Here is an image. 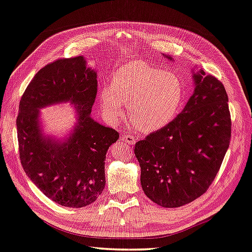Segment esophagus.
<instances>
[{
  "label": "esophagus",
  "mask_w": 252,
  "mask_h": 252,
  "mask_svg": "<svg viewBox=\"0 0 252 252\" xmlns=\"http://www.w3.org/2000/svg\"><path fill=\"white\" fill-rule=\"evenodd\" d=\"M122 141L127 143V144H129V145L135 144V142H136L135 141V137L133 136V135H123L122 136Z\"/></svg>",
  "instance_id": "34e87169"
}]
</instances>
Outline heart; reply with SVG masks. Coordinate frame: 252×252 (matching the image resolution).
<instances>
[{
    "mask_svg": "<svg viewBox=\"0 0 252 252\" xmlns=\"http://www.w3.org/2000/svg\"><path fill=\"white\" fill-rule=\"evenodd\" d=\"M184 99V85L171 72L135 61L125 64L113 75L110 86L100 91V106L110 121L123 115L129 102L131 120L141 132H154L174 120Z\"/></svg>",
    "mask_w": 252,
    "mask_h": 252,
    "instance_id": "heart-1",
    "label": "heart"
}]
</instances>
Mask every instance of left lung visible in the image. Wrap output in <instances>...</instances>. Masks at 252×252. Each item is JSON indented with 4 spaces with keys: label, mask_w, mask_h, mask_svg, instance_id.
Returning <instances> with one entry per match:
<instances>
[{
    "label": "left lung",
    "mask_w": 252,
    "mask_h": 252,
    "mask_svg": "<svg viewBox=\"0 0 252 252\" xmlns=\"http://www.w3.org/2000/svg\"><path fill=\"white\" fill-rule=\"evenodd\" d=\"M193 81L194 92L184 110L134 147L143 191L164 208H178L203 194L229 146L231 120L224 85L203 70L193 73Z\"/></svg>",
    "instance_id": "obj_1"
}]
</instances>
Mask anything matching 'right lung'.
I'll list each match as a JSON object with an SVG mask.
<instances>
[{"label":"right lung","mask_w":252,"mask_h":252,"mask_svg":"<svg viewBox=\"0 0 252 252\" xmlns=\"http://www.w3.org/2000/svg\"><path fill=\"white\" fill-rule=\"evenodd\" d=\"M96 94L97 74L80 56L42 67L19 102L16 126L23 168L44 195L62 206L83 208L105 188L106 154L119 133L92 119ZM66 101L74 103L78 115L71 135L62 141L44 137L38 109Z\"/></svg>","instance_id":"1"}]
</instances>
